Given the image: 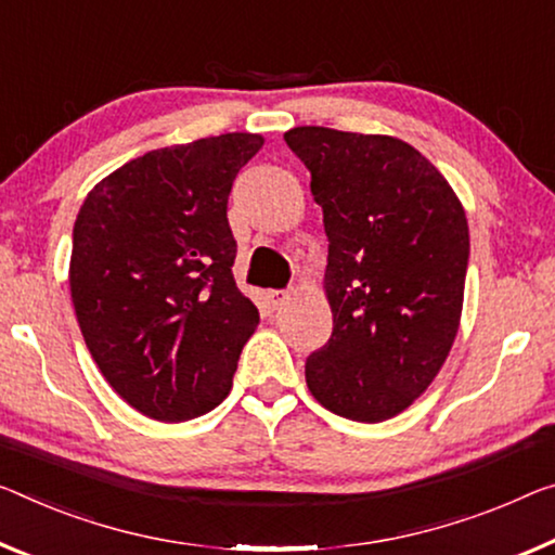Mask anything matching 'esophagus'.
Instances as JSON below:
<instances>
[{
    "label": "esophagus",
    "mask_w": 555,
    "mask_h": 555,
    "mask_svg": "<svg viewBox=\"0 0 555 555\" xmlns=\"http://www.w3.org/2000/svg\"><path fill=\"white\" fill-rule=\"evenodd\" d=\"M287 289H268V302L272 310H278V307H283L287 302Z\"/></svg>",
    "instance_id": "34e87169"
}]
</instances>
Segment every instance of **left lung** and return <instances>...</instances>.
I'll return each mask as SVG.
<instances>
[{"mask_svg":"<svg viewBox=\"0 0 555 555\" xmlns=\"http://www.w3.org/2000/svg\"><path fill=\"white\" fill-rule=\"evenodd\" d=\"M285 143L310 170L330 241L332 335L305 362L318 402L385 422L431 385L454 345L468 266L466 212L409 143L297 126Z\"/></svg>","mask_w":555,"mask_h":555,"instance_id":"1","label":"left lung"}]
</instances>
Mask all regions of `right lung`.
<instances>
[{
	"label": "right lung",
	"instance_id": "1",
	"mask_svg": "<svg viewBox=\"0 0 555 555\" xmlns=\"http://www.w3.org/2000/svg\"><path fill=\"white\" fill-rule=\"evenodd\" d=\"M262 149L223 133L143 153L93 185L74 223L72 302L101 374L158 422L216 409L258 307L235 285L228 195Z\"/></svg>",
	"mask_w": 555,
	"mask_h": 555
}]
</instances>
